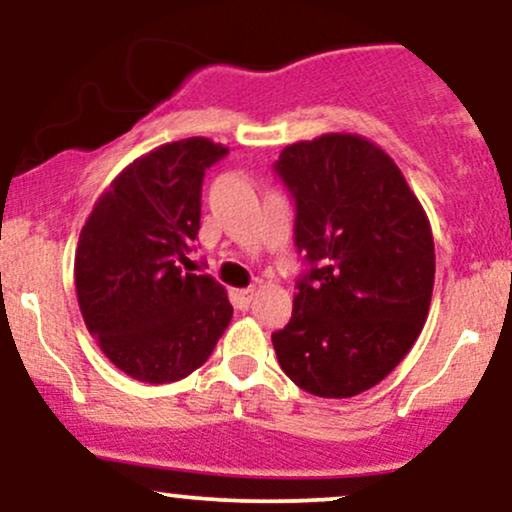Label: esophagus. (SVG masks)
<instances>
[{"mask_svg":"<svg viewBox=\"0 0 512 512\" xmlns=\"http://www.w3.org/2000/svg\"><path fill=\"white\" fill-rule=\"evenodd\" d=\"M252 296H255V289L233 291V303H236V308H240V310H248L252 303Z\"/></svg>","mask_w":512,"mask_h":512,"instance_id":"34e87169","label":"esophagus"}]
</instances>
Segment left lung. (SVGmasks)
Listing matches in <instances>:
<instances>
[{
	"mask_svg": "<svg viewBox=\"0 0 512 512\" xmlns=\"http://www.w3.org/2000/svg\"><path fill=\"white\" fill-rule=\"evenodd\" d=\"M274 170L296 199L293 236L310 264L291 322L272 334L279 366L310 395H361L424 330L436 276L431 223L397 163L358 134L286 146Z\"/></svg>",
	"mask_w": 512,
	"mask_h": 512,
	"instance_id": "left-lung-1",
	"label": "left lung"
}]
</instances>
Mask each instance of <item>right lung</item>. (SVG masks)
Instances as JSON below:
<instances>
[{
  "mask_svg": "<svg viewBox=\"0 0 512 512\" xmlns=\"http://www.w3.org/2000/svg\"><path fill=\"white\" fill-rule=\"evenodd\" d=\"M228 154L190 137L139 156L110 182L81 228L74 284L110 363L149 385L187 378L233 317L209 274L182 272L202 216L204 170Z\"/></svg>",
  "mask_w": 512,
  "mask_h": 512,
  "instance_id": "1",
  "label": "right lung"
}]
</instances>
